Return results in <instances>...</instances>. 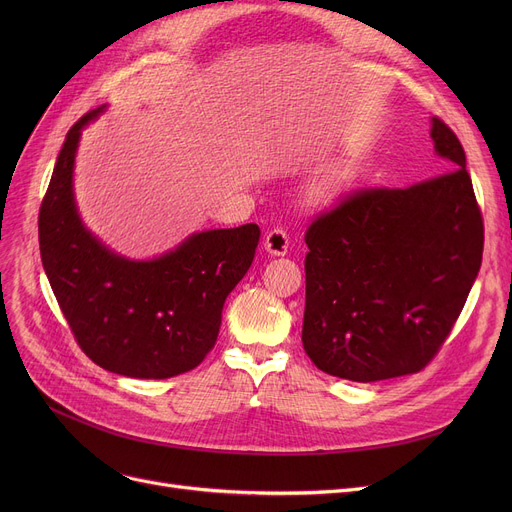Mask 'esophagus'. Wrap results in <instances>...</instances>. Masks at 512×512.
<instances>
[{"label": "esophagus", "mask_w": 512, "mask_h": 512, "mask_svg": "<svg viewBox=\"0 0 512 512\" xmlns=\"http://www.w3.org/2000/svg\"><path fill=\"white\" fill-rule=\"evenodd\" d=\"M263 247H265V251L270 253V255H278L280 257V255L288 253L290 240H288V236H286V232L282 228H274V230L267 232Z\"/></svg>", "instance_id": "esophagus-1"}]
</instances>
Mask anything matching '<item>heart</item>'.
I'll use <instances>...</instances> for the list:
<instances>
[{"label": "heart", "mask_w": 512, "mask_h": 512, "mask_svg": "<svg viewBox=\"0 0 512 512\" xmlns=\"http://www.w3.org/2000/svg\"><path fill=\"white\" fill-rule=\"evenodd\" d=\"M342 188V180L340 176H328L324 180H319L311 191L307 193V201L311 205H328L332 203Z\"/></svg>", "instance_id": "obj_1"}]
</instances>
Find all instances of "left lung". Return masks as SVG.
Listing matches in <instances>:
<instances>
[{
    "label": "left lung",
    "mask_w": 512,
    "mask_h": 512,
    "mask_svg": "<svg viewBox=\"0 0 512 512\" xmlns=\"http://www.w3.org/2000/svg\"><path fill=\"white\" fill-rule=\"evenodd\" d=\"M429 137L450 172L355 193L305 232L303 348L336 378L367 384L423 369L477 278L483 222L463 145L438 118Z\"/></svg>",
    "instance_id": "1"
}]
</instances>
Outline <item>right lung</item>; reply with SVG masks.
Listing matches in <instances>:
<instances>
[{
	"label": "right lung",
	"mask_w": 512,
	"mask_h": 512,
	"mask_svg": "<svg viewBox=\"0 0 512 512\" xmlns=\"http://www.w3.org/2000/svg\"><path fill=\"white\" fill-rule=\"evenodd\" d=\"M105 110L66 134L39 211L43 270L89 359L126 378L166 380L213 348L226 297L249 272L261 232L257 224L193 232L151 259L107 247L85 226L74 195L80 137Z\"/></svg>",
	"instance_id": "right-lung-1"
}]
</instances>
